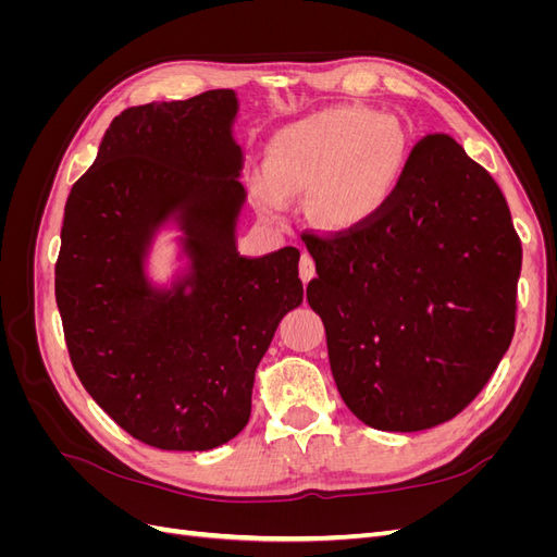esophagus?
Returning a JSON list of instances; mask_svg holds the SVG:
<instances>
[{"mask_svg":"<svg viewBox=\"0 0 557 557\" xmlns=\"http://www.w3.org/2000/svg\"><path fill=\"white\" fill-rule=\"evenodd\" d=\"M313 276H315L313 258L309 256V252H301V260H299V278L305 281V283H309Z\"/></svg>","mask_w":557,"mask_h":557,"instance_id":"34e87169","label":"esophagus"}]
</instances>
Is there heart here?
<instances>
[{"label":"heart","instance_id":"b5f03b06","mask_svg":"<svg viewBox=\"0 0 557 557\" xmlns=\"http://www.w3.org/2000/svg\"><path fill=\"white\" fill-rule=\"evenodd\" d=\"M409 162V137L391 115L332 107L281 127L267 166H252L248 188L258 209L278 218L290 199L313 195V215L332 230L358 227L391 201Z\"/></svg>","mask_w":557,"mask_h":557}]
</instances>
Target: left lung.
I'll use <instances>...</instances> for the list:
<instances>
[{"instance_id": "1", "label": "left lung", "mask_w": 557, "mask_h": 557, "mask_svg": "<svg viewBox=\"0 0 557 557\" xmlns=\"http://www.w3.org/2000/svg\"><path fill=\"white\" fill-rule=\"evenodd\" d=\"M301 239L334 383L364 425L430 430L481 393L513 339L522 248L497 183L458 141H420L362 227Z\"/></svg>"}]
</instances>
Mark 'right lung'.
<instances>
[{"mask_svg": "<svg viewBox=\"0 0 557 557\" xmlns=\"http://www.w3.org/2000/svg\"><path fill=\"white\" fill-rule=\"evenodd\" d=\"M239 97L209 90L115 115L70 193L55 264L64 339L83 387L134 440L211 450L250 418L258 364L305 299L299 250L244 258ZM180 267L149 276L162 231Z\"/></svg>", "mask_w": 557, "mask_h": 557, "instance_id": "add662e5", "label": "right lung"}]
</instances>
